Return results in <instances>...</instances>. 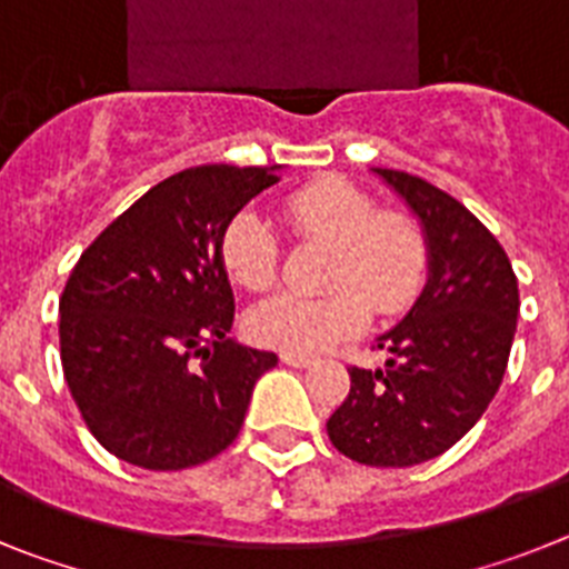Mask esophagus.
<instances>
[{
    "label": "esophagus",
    "instance_id": "34e87169",
    "mask_svg": "<svg viewBox=\"0 0 569 569\" xmlns=\"http://www.w3.org/2000/svg\"><path fill=\"white\" fill-rule=\"evenodd\" d=\"M280 358H283V363H289V367H295V369H306V367H312V363H315V360L309 358V355L283 352V355H280Z\"/></svg>",
    "mask_w": 569,
    "mask_h": 569
}]
</instances>
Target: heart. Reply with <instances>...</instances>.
I'll use <instances>...</instances> for the list:
<instances>
[{
  "label": "heart",
  "mask_w": 569,
  "mask_h": 569,
  "mask_svg": "<svg viewBox=\"0 0 569 569\" xmlns=\"http://www.w3.org/2000/svg\"><path fill=\"white\" fill-rule=\"evenodd\" d=\"M283 217L300 243L326 246L329 295H274L249 312V335L283 352L315 355L367 329L369 303L378 315L407 309L427 278L423 229L403 211H380L378 200L352 182L323 177L283 200ZM229 278L249 291L278 280L280 243L257 211H237L220 234Z\"/></svg>",
  "instance_id": "obj_1"
}]
</instances>
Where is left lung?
Returning a JSON list of instances; mask_svg holds the SVG:
<instances>
[{"label":"left lung","instance_id":"obj_1","mask_svg":"<svg viewBox=\"0 0 569 569\" xmlns=\"http://www.w3.org/2000/svg\"><path fill=\"white\" fill-rule=\"evenodd\" d=\"M423 226L429 280L407 318L378 338L383 369H349L326 421L338 452L367 467L438 458L476 427L516 338L518 280L490 229L456 197L407 171L375 168Z\"/></svg>","mask_w":569,"mask_h":569}]
</instances>
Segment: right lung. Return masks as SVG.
<instances>
[{"label": "right lung", "mask_w": 569, "mask_h": 569, "mask_svg": "<svg viewBox=\"0 0 569 569\" xmlns=\"http://www.w3.org/2000/svg\"><path fill=\"white\" fill-rule=\"evenodd\" d=\"M274 182V168H186L122 211L71 269L59 358L82 421L111 456L189 469L243 427L278 355L229 338L234 295L220 234Z\"/></svg>", "instance_id": "obj_1"}]
</instances>
